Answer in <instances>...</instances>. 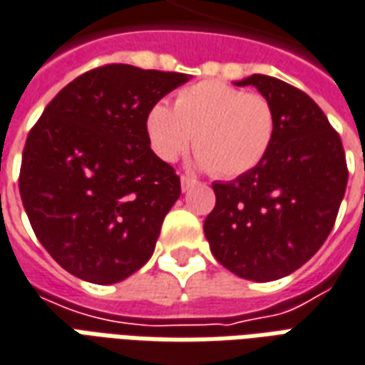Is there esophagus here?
<instances>
[{"label":"esophagus","instance_id":"1","mask_svg":"<svg viewBox=\"0 0 365 365\" xmlns=\"http://www.w3.org/2000/svg\"><path fill=\"white\" fill-rule=\"evenodd\" d=\"M193 185H195V180H193V178H190V175H182V191L191 190Z\"/></svg>","mask_w":365,"mask_h":365}]
</instances>
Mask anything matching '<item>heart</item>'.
Instances as JSON below:
<instances>
[{
	"mask_svg": "<svg viewBox=\"0 0 365 365\" xmlns=\"http://www.w3.org/2000/svg\"><path fill=\"white\" fill-rule=\"evenodd\" d=\"M274 128V112L262 94L221 81L185 86L174 108L158 103L146 114L148 140L158 158L175 162L193 142L197 164L217 178L255 170L271 150Z\"/></svg>",
	"mask_w": 365,
	"mask_h": 365,
	"instance_id": "heart-1",
	"label": "heart"
}]
</instances>
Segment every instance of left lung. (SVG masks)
<instances>
[{"label":"left lung","instance_id":"8db88e82","mask_svg":"<svg viewBox=\"0 0 365 365\" xmlns=\"http://www.w3.org/2000/svg\"><path fill=\"white\" fill-rule=\"evenodd\" d=\"M235 85H253L271 103L274 138L255 170L213 183L215 207L203 231L225 269L269 282L300 269L330 235L348 165L338 132L307 93L267 75Z\"/></svg>","mask_w":365,"mask_h":365}]
</instances>
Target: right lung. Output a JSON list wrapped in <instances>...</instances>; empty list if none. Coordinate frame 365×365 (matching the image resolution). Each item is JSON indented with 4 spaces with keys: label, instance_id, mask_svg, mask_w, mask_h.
I'll use <instances>...</instances> for the list:
<instances>
[{
    "label": "right lung",
    "instance_id": "1",
    "mask_svg": "<svg viewBox=\"0 0 365 365\" xmlns=\"http://www.w3.org/2000/svg\"><path fill=\"white\" fill-rule=\"evenodd\" d=\"M190 76L104 65L47 104L23 148L19 193L55 261L94 284L120 282L154 253L180 175L152 152L148 110Z\"/></svg>",
    "mask_w": 365,
    "mask_h": 365
}]
</instances>
